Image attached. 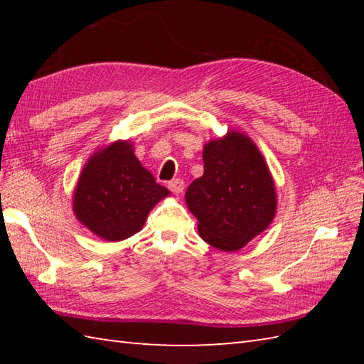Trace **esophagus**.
<instances>
[{
	"mask_svg": "<svg viewBox=\"0 0 364 364\" xmlns=\"http://www.w3.org/2000/svg\"><path fill=\"white\" fill-rule=\"evenodd\" d=\"M168 189L173 192V194H181L183 189H184V181L180 180V178H176V180L168 181Z\"/></svg>",
	"mask_w": 364,
	"mask_h": 364,
	"instance_id": "1",
	"label": "esophagus"
}]
</instances>
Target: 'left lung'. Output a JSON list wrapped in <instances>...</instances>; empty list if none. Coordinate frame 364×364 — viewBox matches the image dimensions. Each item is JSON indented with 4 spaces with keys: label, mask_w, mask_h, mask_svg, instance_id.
<instances>
[{
    "label": "left lung",
    "mask_w": 364,
    "mask_h": 364,
    "mask_svg": "<svg viewBox=\"0 0 364 364\" xmlns=\"http://www.w3.org/2000/svg\"><path fill=\"white\" fill-rule=\"evenodd\" d=\"M203 164V175L189 184L184 196L186 205L205 242L236 252L275 218L272 173L252 139L233 129L205 144Z\"/></svg>",
    "instance_id": "8db88e82"
}]
</instances>
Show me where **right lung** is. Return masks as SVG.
Returning a JSON list of instances; mask_svg holds the SVG:
<instances>
[{
  "instance_id": "1",
  "label": "right lung",
  "mask_w": 364,
  "mask_h": 364,
  "mask_svg": "<svg viewBox=\"0 0 364 364\" xmlns=\"http://www.w3.org/2000/svg\"><path fill=\"white\" fill-rule=\"evenodd\" d=\"M170 196L134 154L133 142L115 141L92 153L73 191V213L109 242L141 231L154 205Z\"/></svg>"
}]
</instances>
